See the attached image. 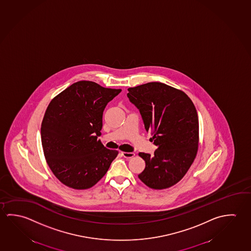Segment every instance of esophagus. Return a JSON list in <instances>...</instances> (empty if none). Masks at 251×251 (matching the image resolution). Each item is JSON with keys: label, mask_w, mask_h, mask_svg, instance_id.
Segmentation results:
<instances>
[{"label": "esophagus", "mask_w": 251, "mask_h": 251, "mask_svg": "<svg viewBox=\"0 0 251 251\" xmlns=\"http://www.w3.org/2000/svg\"><path fill=\"white\" fill-rule=\"evenodd\" d=\"M122 154H123V156L125 157V158H132V157H134L135 156V153L134 152H122Z\"/></svg>", "instance_id": "1"}]
</instances>
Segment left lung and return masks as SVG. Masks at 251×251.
<instances>
[{
    "mask_svg": "<svg viewBox=\"0 0 251 251\" xmlns=\"http://www.w3.org/2000/svg\"><path fill=\"white\" fill-rule=\"evenodd\" d=\"M127 96L138 109L154 155L140 152L145 169L138 177L150 188L166 189L185 176L197 155L199 119L195 106L183 91L161 82L129 87Z\"/></svg>",
    "mask_w": 251,
    "mask_h": 251,
    "instance_id": "obj_1",
    "label": "left lung"
}]
</instances>
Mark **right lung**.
<instances>
[{
    "label": "right lung",
    "instance_id": "1",
    "mask_svg": "<svg viewBox=\"0 0 251 251\" xmlns=\"http://www.w3.org/2000/svg\"><path fill=\"white\" fill-rule=\"evenodd\" d=\"M81 80L55 96L41 124L46 162L58 180L73 189H88L102 178L118 151L104 147L100 136L107 103L121 93Z\"/></svg>",
    "mask_w": 251,
    "mask_h": 251
}]
</instances>
